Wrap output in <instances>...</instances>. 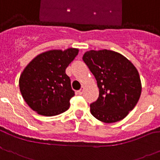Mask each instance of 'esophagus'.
Returning <instances> with one entry per match:
<instances>
[{
    "mask_svg": "<svg viewBox=\"0 0 160 160\" xmlns=\"http://www.w3.org/2000/svg\"><path fill=\"white\" fill-rule=\"evenodd\" d=\"M83 92H84V88H81L80 90L78 91L77 92H78V94H79V95H81L83 93Z\"/></svg>",
    "mask_w": 160,
    "mask_h": 160,
    "instance_id": "1",
    "label": "esophagus"
}]
</instances>
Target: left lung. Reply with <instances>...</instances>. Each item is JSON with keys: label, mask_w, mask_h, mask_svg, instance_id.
Returning <instances> with one entry per match:
<instances>
[{"label": "left lung", "mask_w": 160, "mask_h": 160, "mask_svg": "<svg viewBox=\"0 0 160 160\" xmlns=\"http://www.w3.org/2000/svg\"><path fill=\"white\" fill-rule=\"evenodd\" d=\"M99 88L96 102L90 104L93 116L104 123L125 118L140 98L142 84L138 70L124 56L115 51H87L83 56Z\"/></svg>", "instance_id": "1"}]
</instances>
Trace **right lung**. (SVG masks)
Returning a JSON list of instances; mask_svg holds the SVG:
<instances>
[{
    "label": "right lung",
    "instance_id": "obj_1",
    "mask_svg": "<svg viewBox=\"0 0 160 160\" xmlns=\"http://www.w3.org/2000/svg\"><path fill=\"white\" fill-rule=\"evenodd\" d=\"M79 49H53L37 55L29 62L19 78L21 94L29 107L39 115L53 116L70 107L75 95L71 80L66 74Z\"/></svg>",
    "mask_w": 160,
    "mask_h": 160
}]
</instances>
